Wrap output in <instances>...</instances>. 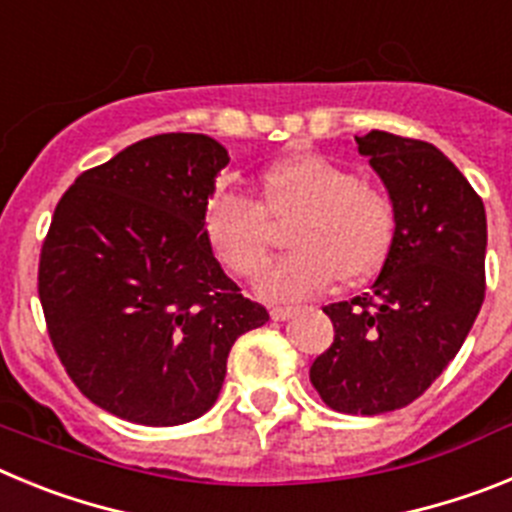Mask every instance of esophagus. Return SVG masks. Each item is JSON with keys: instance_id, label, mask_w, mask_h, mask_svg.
I'll return each mask as SVG.
<instances>
[{"instance_id": "1", "label": "esophagus", "mask_w": 512, "mask_h": 512, "mask_svg": "<svg viewBox=\"0 0 512 512\" xmlns=\"http://www.w3.org/2000/svg\"><path fill=\"white\" fill-rule=\"evenodd\" d=\"M292 312H295V307H289V305L271 307V320H287Z\"/></svg>"}]
</instances>
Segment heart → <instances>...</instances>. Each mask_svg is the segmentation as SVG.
<instances>
[{"label": "heart", "instance_id": "b5f03b06", "mask_svg": "<svg viewBox=\"0 0 512 512\" xmlns=\"http://www.w3.org/2000/svg\"><path fill=\"white\" fill-rule=\"evenodd\" d=\"M295 251L259 279L266 300L320 295L336 279L364 282L382 269L397 230L395 202L382 187L361 182L351 166L323 153H295L259 176V200L238 192L212 194L202 233L215 259L238 279H253L269 261L274 225H289Z\"/></svg>", "mask_w": 512, "mask_h": 512}]
</instances>
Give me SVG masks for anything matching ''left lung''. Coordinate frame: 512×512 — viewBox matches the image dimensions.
I'll use <instances>...</instances> for the list:
<instances>
[{
    "instance_id": "obj_1",
    "label": "left lung",
    "mask_w": 512,
    "mask_h": 512,
    "mask_svg": "<svg viewBox=\"0 0 512 512\" xmlns=\"http://www.w3.org/2000/svg\"><path fill=\"white\" fill-rule=\"evenodd\" d=\"M356 143L395 202V241L364 295L323 307L336 336L310 382L338 413L382 415L418 400L472 330L485 300L487 217L431 143L384 130Z\"/></svg>"
}]
</instances>
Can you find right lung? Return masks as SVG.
<instances>
[{
	"instance_id": "obj_1",
	"label": "right lung",
	"mask_w": 512,
	"mask_h": 512,
	"mask_svg": "<svg viewBox=\"0 0 512 512\" xmlns=\"http://www.w3.org/2000/svg\"><path fill=\"white\" fill-rule=\"evenodd\" d=\"M228 161L210 135H153L76 176L56 205L38 266L48 336L81 395L117 418L205 415L233 343L269 320L202 233Z\"/></svg>"
}]
</instances>
